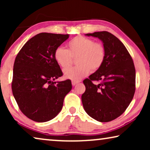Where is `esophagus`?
<instances>
[{
    "label": "esophagus",
    "mask_w": 150,
    "mask_h": 150,
    "mask_svg": "<svg viewBox=\"0 0 150 150\" xmlns=\"http://www.w3.org/2000/svg\"><path fill=\"white\" fill-rule=\"evenodd\" d=\"M78 83H79V82H78V81H71V84H72L73 86H75Z\"/></svg>",
    "instance_id": "1"
}]
</instances>
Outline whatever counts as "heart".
<instances>
[{"label": "heart", "mask_w": 150, "mask_h": 150, "mask_svg": "<svg viewBox=\"0 0 150 150\" xmlns=\"http://www.w3.org/2000/svg\"><path fill=\"white\" fill-rule=\"evenodd\" d=\"M67 50L57 47L54 58L61 68L66 69L76 58L77 66L64 70L66 79L78 81L92 72L98 71L103 65L106 59V49L102 43L94 42L91 39L82 35L76 36L67 44Z\"/></svg>", "instance_id": "b5f03b06"}]
</instances>
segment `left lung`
Here are the masks:
<instances>
[{"instance_id": "left-lung-1", "label": "left lung", "mask_w": 150, "mask_h": 150, "mask_svg": "<svg viewBox=\"0 0 150 150\" xmlns=\"http://www.w3.org/2000/svg\"><path fill=\"white\" fill-rule=\"evenodd\" d=\"M99 38L106 49L101 68L83 81L86 90L81 99L84 109L100 122L117 118L128 108L135 92L136 71L133 60L123 43L107 31L86 34ZM93 81H99L98 85Z\"/></svg>"}]
</instances>
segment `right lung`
Masks as SVG:
<instances>
[{
  "instance_id": "obj_1",
  "label": "right lung",
  "mask_w": 150,
  "mask_h": 150,
  "mask_svg": "<svg viewBox=\"0 0 150 150\" xmlns=\"http://www.w3.org/2000/svg\"><path fill=\"white\" fill-rule=\"evenodd\" d=\"M68 38V34L41 33L30 38L16 57L12 92L22 113L35 122L55 117L72 87L70 80L53 81L63 76L54 50Z\"/></svg>"
}]
</instances>
